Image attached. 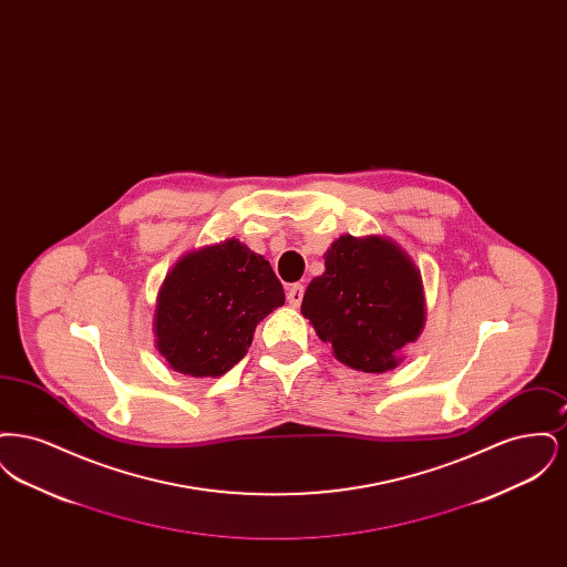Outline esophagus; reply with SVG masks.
Returning <instances> with one entry per match:
<instances>
[{"label":"esophagus","instance_id":"obj_1","mask_svg":"<svg viewBox=\"0 0 567 567\" xmlns=\"http://www.w3.org/2000/svg\"><path fill=\"white\" fill-rule=\"evenodd\" d=\"M287 299H289V303L297 308L299 303H301V299H303V285H291L289 287V293H287Z\"/></svg>","mask_w":567,"mask_h":567}]
</instances>
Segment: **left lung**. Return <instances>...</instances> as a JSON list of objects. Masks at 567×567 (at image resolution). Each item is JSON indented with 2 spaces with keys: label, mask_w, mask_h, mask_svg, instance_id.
<instances>
[{
  "label": "left lung",
  "mask_w": 567,
  "mask_h": 567,
  "mask_svg": "<svg viewBox=\"0 0 567 567\" xmlns=\"http://www.w3.org/2000/svg\"><path fill=\"white\" fill-rule=\"evenodd\" d=\"M301 315L342 363L393 370L400 349L423 329L421 274L391 240L342 236L324 255L323 276L308 285Z\"/></svg>",
  "instance_id": "1"
}]
</instances>
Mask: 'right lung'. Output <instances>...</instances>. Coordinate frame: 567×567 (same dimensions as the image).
I'll use <instances>...</instances> for the list:
<instances>
[{"instance_id": "obj_1", "label": "right lung", "mask_w": 567, "mask_h": 567, "mask_svg": "<svg viewBox=\"0 0 567 567\" xmlns=\"http://www.w3.org/2000/svg\"><path fill=\"white\" fill-rule=\"evenodd\" d=\"M285 303L270 261L238 240L190 252L163 282L155 333L172 370L220 377L250 349L255 327Z\"/></svg>"}]
</instances>
